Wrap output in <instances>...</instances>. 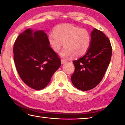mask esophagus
Returning <instances> with one entry per match:
<instances>
[{
  "mask_svg": "<svg viewBox=\"0 0 125 125\" xmlns=\"http://www.w3.org/2000/svg\"><path fill=\"white\" fill-rule=\"evenodd\" d=\"M66 62L67 61L66 60H64V59H61V63H62V64H64V63Z\"/></svg>",
  "mask_w": 125,
  "mask_h": 125,
  "instance_id": "obj_1",
  "label": "esophagus"
}]
</instances>
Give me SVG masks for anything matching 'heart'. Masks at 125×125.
Masks as SVG:
<instances>
[{
	"label": "heart",
	"mask_w": 125,
	"mask_h": 125,
	"mask_svg": "<svg viewBox=\"0 0 125 125\" xmlns=\"http://www.w3.org/2000/svg\"><path fill=\"white\" fill-rule=\"evenodd\" d=\"M48 41L53 51L58 52L64 44L61 53L63 58L74 56L80 57L86 54L90 48L91 36L86 29L70 24L56 27L48 36Z\"/></svg>",
	"instance_id": "obj_1"
}]
</instances>
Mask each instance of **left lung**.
Returning <instances> with one entry per match:
<instances>
[{"mask_svg": "<svg viewBox=\"0 0 125 125\" xmlns=\"http://www.w3.org/2000/svg\"><path fill=\"white\" fill-rule=\"evenodd\" d=\"M91 36V45L86 54L73 61L75 70L71 81L75 87L83 91L90 90L100 83L112 55L110 41L102 31L94 29Z\"/></svg>", "mask_w": 125, "mask_h": 125, "instance_id": "obj_1", "label": "left lung"}]
</instances>
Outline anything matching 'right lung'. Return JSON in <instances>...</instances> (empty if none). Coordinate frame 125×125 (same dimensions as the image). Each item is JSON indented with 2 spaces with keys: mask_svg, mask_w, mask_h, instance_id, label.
<instances>
[{
  "mask_svg": "<svg viewBox=\"0 0 125 125\" xmlns=\"http://www.w3.org/2000/svg\"><path fill=\"white\" fill-rule=\"evenodd\" d=\"M14 61L21 80L31 88L41 90L51 81L61 66V59L43 31L27 29L17 38L13 47Z\"/></svg>",
  "mask_w": 125,
  "mask_h": 125,
  "instance_id": "obj_1",
  "label": "right lung"
}]
</instances>
